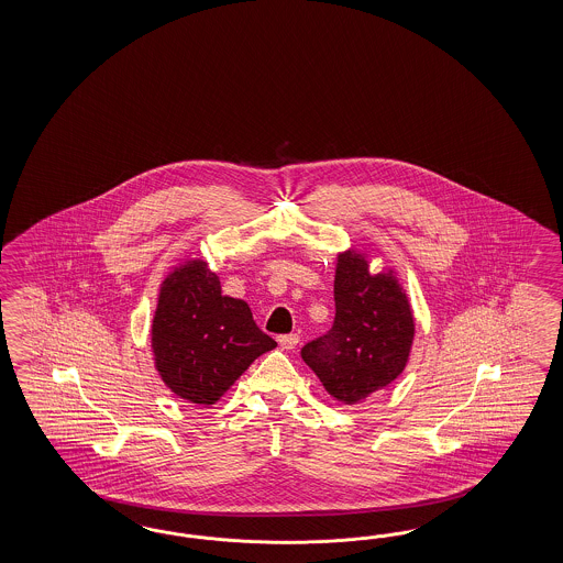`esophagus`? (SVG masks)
Returning <instances> with one entry per match:
<instances>
[{
    "label": "esophagus",
    "instance_id": "1",
    "mask_svg": "<svg viewBox=\"0 0 563 563\" xmlns=\"http://www.w3.org/2000/svg\"><path fill=\"white\" fill-rule=\"evenodd\" d=\"M276 341H278L283 349L290 351V349H295L299 344V334H280Z\"/></svg>",
    "mask_w": 563,
    "mask_h": 563
}]
</instances>
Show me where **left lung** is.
I'll use <instances>...</instances> for the list:
<instances>
[{"label": "left lung", "instance_id": "8db88e82", "mask_svg": "<svg viewBox=\"0 0 563 563\" xmlns=\"http://www.w3.org/2000/svg\"><path fill=\"white\" fill-rule=\"evenodd\" d=\"M332 328L307 342L301 357L328 394L355 405L402 374L415 322L393 274H369L361 254H341L334 278Z\"/></svg>", "mask_w": 563, "mask_h": 563}]
</instances>
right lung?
<instances>
[{"label":"right lung","instance_id":"right-lung-1","mask_svg":"<svg viewBox=\"0 0 563 563\" xmlns=\"http://www.w3.org/2000/svg\"><path fill=\"white\" fill-rule=\"evenodd\" d=\"M274 346L245 301L221 295L219 276L202 260L179 266L163 283L153 320L154 361L177 396L214 405Z\"/></svg>","mask_w":563,"mask_h":563}]
</instances>
